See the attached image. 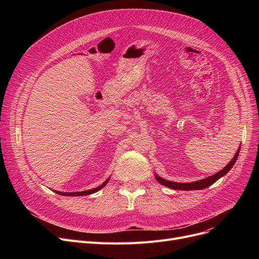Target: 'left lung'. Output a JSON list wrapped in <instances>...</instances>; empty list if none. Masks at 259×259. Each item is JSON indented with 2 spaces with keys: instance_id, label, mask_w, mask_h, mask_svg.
I'll use <instances>...</instances> for the list:
<instances>
[{
  "instance_id": "obj_1",
  "label": "left lung",
  "mask_w": 259,
  "mask_h": 259,
  "mask_svg": "<svg viewBox=\"0 0 259 259\" xmlns=\"http://www.w3.org/2000/svg\"><path fill=\"white\" fill-rule=\"evenodd\" d=\"M239 150H240V148H238V150H237L236 154L234 155V157L232 158V160H231L223 170H221L220 172H217L216 174H214L212 176H209V178H207L205 180H200V181L192 182V183H175V182H170V181H166L164 179H161L158 175H155V179L159 184L164 185L168 188L174 189V190H201V189H205V188L213 185L217 180H220L222 176H224L231 170V168L234 166L235 161L238 157Z\"/></svg>"
}]
</instances>
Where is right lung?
I'll list each match as a JSON object with an SVG mask.
<instances>
[{"label": "right lung", "mask_w": 259, "mask_h": 259, "mask_svg": "<svg viewBox=\"0 0 259 259\" xmlns=\"http://www.w3.org/2000/svg\"><path fill=\"white\" fill-rule=\"evenodd\" d=\"M109 180L110 179H108L107 181H105L101 186H99V187H97V188H94V189H90V190H87V191H81V192H60V191H54L56 193H58V194H60V195H64V196H83V195H89V194H92V193H95V192H98L99 190H101V189H103L105 186H106V184L109 182Z\"/></svg>", "instance_id": "right-lung-1"}]
</instances>
